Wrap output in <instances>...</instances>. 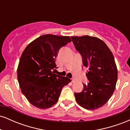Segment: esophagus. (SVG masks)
Wrapping results in <instances>:
<instances>
[{
    "label": "esophagus",
    "mask_w": 130,
    "mask_h": 130,
    "mask_svg": "<svg viewBox=\"0 0 130 130\" xmlns=\"http://www.w3.org/2000/svg\"><path fill=\"white\" fill-rule=\"evenodd\" d=\"M71 82H72L73 83H75V82H76V80L74 79H71Z\"/></svg>",
    "instance_id": "34e87169"
}]
</instances>
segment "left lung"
<instances>
[{"mask_svg":"<svg viewBox=\"0 0 130 130\" xmlns=\"http://www.w3.org/2000/svg\"><path fill=\"white\" fill-rule=\"evenodd\" d=\"M75 48L83 57L89 80L76 100L86 109L94 110L108 102L116 89L117 68L112 53L103 41L95 37H71Z\"/></svg>","mask_w":130,"mask_h":130,"instance_id":"1","label":"left lung"}]
</instances>
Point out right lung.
Wrapping results in <instances>:
<instances>
[{
  "mask_svg": "<svg viewBox=\"0 0 130 130\" xmlns=\"http://www.w3.org/2000/svg\"><path fill=\"white\" fill-rule=\"evenodd\" d=\"M68 36L46 35L28 44L22 53L17 70L21 92L34 106L47 109L57 102L61 90L71 82L55 74L56 59L62 47L71 42Z\"/></svg>",
  "mask_w": 130,
  "mask_h": 130,
  "instance_id": "right-lung-1",
  "label": "right lung"
}]
</instances>
